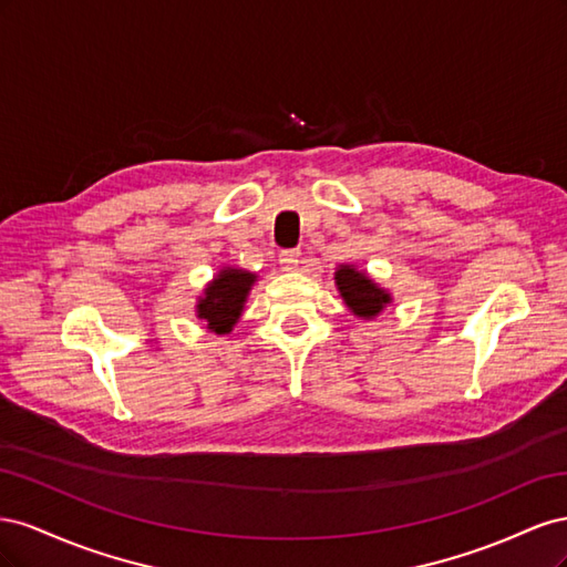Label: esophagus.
<instances>
[{
    "mask_svg": "<svg viewBox=\"0 0 567 567\" xmlns=\"http://www.w3.org/2000/svg\"><path fill=\"white\" fill-rule=\"evenodd\" d=\"M279 265L286 269V271H296L300 265H302V252L300 250H284L279 255Z\"/></svg>",
    "mask_w": 567,
    "mask_h": 567,
    "instance_id": "34e87169",
    "label": "esophagus"
}]
</instances>
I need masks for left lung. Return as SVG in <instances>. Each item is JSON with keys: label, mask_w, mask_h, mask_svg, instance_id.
<instances>
[{"label": "left lung", "mask_w": 567, "mask_h": 567, "mask_svg": "<svg viewBox=\"0 0 567 567\" xmlns=\"http://www.w3.org/2000/svg\"><path fill=\"white\" fill-rule=\"evenodd\" d=\"M336 284L342 300L348 302L357 317L371 319L390 302V296L383 288L375 286L362 271H354L352 267H340L336 271Z\"/></svg>", "instance_id": "left-lung-1"}]
</instances>
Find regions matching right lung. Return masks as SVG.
I'll return each instance as SVG.
<instances>
[{"instance_id": "1", "label": "right lung", "mask_w": 567, "mask_h": 567, "mask_svg": "<svg viewBox=\"0 0 567 567\" xmlns=\"http://www.w3.org/2000/svg\"><path fill=\"white\" fill-rule=\"evenodd\" d=\"M255 281V274L244 269H221L217 279L205 288V296L198 302V317L208 321V329L215 333H229L236 319L241 317L248 290Z\"/></svg>"}]
</instances>
